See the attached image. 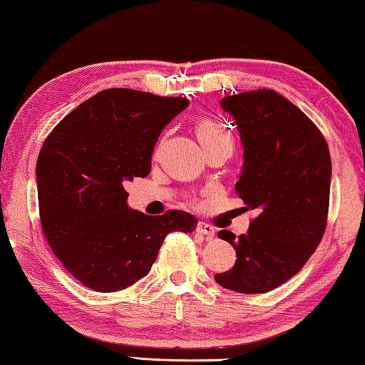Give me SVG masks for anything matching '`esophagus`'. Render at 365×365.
<instances>
[{
    "label": "esophagus",
    "instance_id": "obj_1",
    "mask_svg": "<svg viewBox=\"0 0 365 365\" xmlns=\"http://www.w3.org/2000/svg\"><path fill=\"white\" fill-rule=\"evenodd\" d=\"M196 232L201 234V235H205L206 240H211L212 237H214V229L211 227L210 224H206V222H198V224H196Z\"/></svg>",
    "mask_w": 365,
    "mask_h": 365
}]
</instances>
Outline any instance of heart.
Returning a JSON list of instances; mask_svg holds the SVG:
<instances>
[{
	"instance_id": "1",
	"label": "heart",
	"mask_w": 365,
	"mask_h": 365,
	"mask_svg": "<svg viewBox=\"0 0 365 365\" xmlns=\"http://www.w3.org/2000/svg\"><path fill=\"white\" fill-rule=\"evenodd\" d=\"M195 133L203 149L214 146V144H222V143L234 144L232 131L216 120H211V118L200 120L195 126Z\"/></svg>"
}]
</instances>
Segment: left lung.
I'll return each mask as SVG.
<instances>
[{
	"label": "left lung",
	"mask_w": 365,
	"mask_h": 365,
	"mask_svg": "<svg viewBox=\"0 0 365 365\" xmlns=\"http://www.w3.org/2000/svg\"><path fill=\"white\" fill-rule=\"evenodd\" d=\"M221 107L244 146L235 192L258 216L237 239L217 234L237 259L214 279L235 292H269L302 269L325 234L331 158L314 121L273 89L227 96Z\"/></svg>",
	"instance_id": "left-lung-1"
}]
</instances>
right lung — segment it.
Returning <instances> with one entry per match:
<instances>
[{"label": "right lung", "instance_id": "right-lung-1", "mask_svg": "<svg viewBox=\"0 0 365 365\" xmlns=\"http://www.w3.org/2000/svg\"><path fill=\"white\" fill-rule=\"evenodd\" d=\"M185 97L106 89L68 113L37 159L40 222L51 250L78 281L117 292L151 271L165 235L193 232L190 212L148 216L126 203L125 185L151 172L160 131Z\"/></svg>", "mask_w": 365, "mask_h": 365}]
</instances>
